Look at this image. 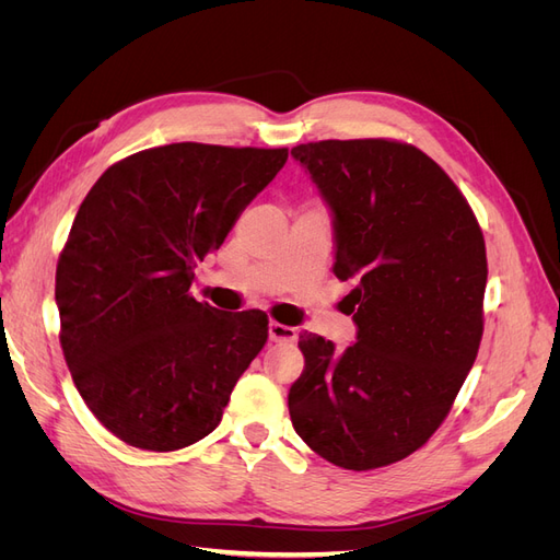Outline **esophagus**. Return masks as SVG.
<instances>
[{"instance_id": "1", "label": "esophagus", "mask_w": 560, "mask_h": 560, "mask_svg": "<svg viewBox=\"0 0 560 560\" xmlns=\"http://www.w3.org/2000/svg\"><path fill=\"white\" fill-rule=\"evenodd\" d=\"M268 336H270V341H276V343H294L296 341V329L280 325V322H270Z\"/></svg>"}]
</instances>
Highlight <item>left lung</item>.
I'll list each match as a JSON object with an SVG mask.
<instances>
[{"label":"left lung","instance_id":"left-lung-1","mask_svg":"<svg viewBox=\"0 0 560 560\" xmlns=\"http://www.w3.org/2000/svg\"><path fill=\"white\" fill-rule=\"evenodd\" d=\"M336 224L334 276L358 343L303 331L290 389L296 434L343 469L404 460L446 420L477 360L488 278L483 231L428 154L385 138L299 144Z\"/></svg>","mask_w":560,"mask_h":560}]
</instances>
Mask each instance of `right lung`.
<instances>
[{"label":"right lung","instance_id":"obj_1","mask_svg":"<svg viewBox=\"0 0 560 560\" xmlns=\"http://www.w3.org/2000/svg\"><path fill=\"white\" fill-rule=\"evenodd\" d=\"M287 156L175 142L116 161L83 198L56 268L60 346L81 399L128 446L208 436L266 346L264 311L224 313L189 290Z\"/></svg>","mask_w":560,"mask_h":560}]
</instances>
